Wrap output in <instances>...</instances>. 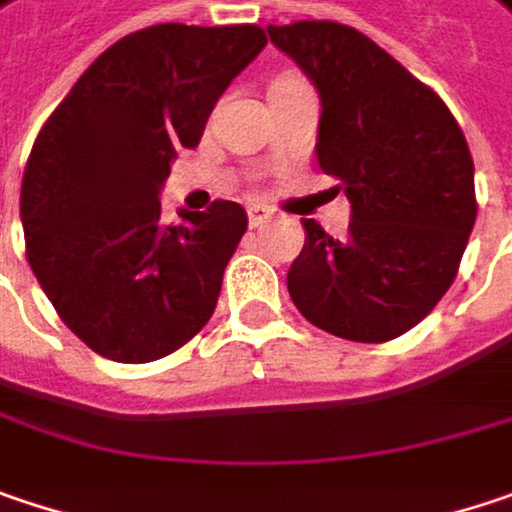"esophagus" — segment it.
<instances>
[{
	"instance_id": "1",
	"label": "esophagus",
	"mask_w": 512,
	"mask_h": 512,
	"mask_svg": "<svg viewBox=\"0 0 512 512\" xmlns=\"http://www.w3.org/2000/svg\"><path fill=\"white\" fill-rule=\"evenodd\" d=\"M247 218H250V227H265L268 221H271V212L268 209H262V206H250V212H247Z\"/></svg>"
}]
</instances>
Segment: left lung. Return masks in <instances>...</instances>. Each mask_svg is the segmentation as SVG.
I'll return each mask as SVG.
<instances>
[{"mask_svg":"<svg viewBox=\"0 0 512 512\" xmlns=\"http://www.w3.org/2000/svg\"><path fill=\"white\" fill-rule=\"evenodd\" d=\"M268 34L317 87V163L341 180L352 215L344 238L303 221L288 294L338 338L393 341L449 291L475 227L466 136L443 98L367 34L326 19Z\"/></svg>","mask_w":512,"mask_h":512,"instance_id":"left-lung-1","label":"left lung"}]
</instances>
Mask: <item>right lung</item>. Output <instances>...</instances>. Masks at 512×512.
<instances>
[{
	"label": "right lung",
	"instance_id": "1",
	"mask_svg": "<svg viewBox=\"0 0 512 512\" xmlns=\"http://www.w3.org/2000/svg\"><path fill=\"white\" fill-rule=\"evenodd\" d=\"M265 43L259 25L142 28L95 57L40 130L19 195L25 253L92 352L157 361L212 317L247 215L215 201L163 224L160 189Z\"/></svg>",
	"mask_w": 512,
	"mask_h": 512
}]
</instances>
